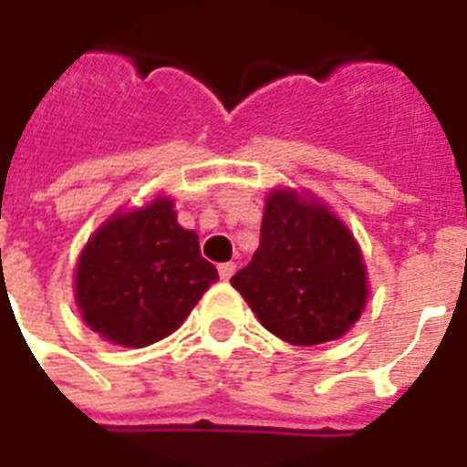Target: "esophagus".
Segmentation results:
<instances>
[{"mask_svg": "<svg viewBox=\"0 0 467 467\" xmlns=\"http://www.w3.org/2000/svg\"><path fill=\"white\" fill-rule=\"evenodd\" d=\"M234 269H237V266H234L233 262H225V264H220V266H218V274H220V278H223V281H230V278H233V274H234Z\"/></svg>", "mask_w": 467, "mask_h": 467, "instance_id": "esophagus-1", "label": "esophagus"}]
</instances>
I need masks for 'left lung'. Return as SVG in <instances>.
Instances as JSON below:
<instances>
[{
  "mask_svg": "<svg viewBox=\"0 0 467 467\" xmlns=\"http://www.w3.org/2000/svg\"><path fill=\"white\" fill-rule=\"evenodd\" d=\"M230 284L271 334L296 347L339 339L361 317L368 293L347 227L293 191L266 198L259 249Z\"/></svg>",
  "mask_w": 467,
  "mask_h": 467,
  "instance_id": "8db88e82",
  "label": "left lung"
}]
</instances>
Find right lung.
Wrapping results in <instances>:
<instances>
[{"label":"right lung","mask_w":467,"mask_h":467,"mask_svg":"<svg viewBox=\"0 0 467 467\" xmlns=\"http://www.w3.org/2000/svg\"><path fill=\"white\" fill-rule=\"evenodd\" d=\"M215 281L198 234L176 223L169 198H157L91 237L77 266V306L104 339L140 348L179 329Z\"/></svg>","instance_id":"right-lung-1"}]
</instances>
